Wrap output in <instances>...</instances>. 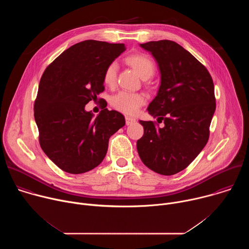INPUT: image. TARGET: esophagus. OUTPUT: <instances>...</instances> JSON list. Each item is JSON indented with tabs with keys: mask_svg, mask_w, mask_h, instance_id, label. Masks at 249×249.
Listing matches in <instances>:
<instances>
[{
	"mask_svg": "<svg viewBox=\"0 0 249 249\" xmlns=\"http://www.w3.org/2000/svg\"><path fill=\"white\" fill-rule=\"evenodd\" d=\"M125 120H126V125H132L136 122V119L133 117H130V116H126Z\"/></svg>",
	"mask_w": 249,
	"mask_h": 249,
	"instance_id": "obj_1",
	"label": "esophagus"
}]
</instances>
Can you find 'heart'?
I'll list each match as a JSON object with an SVG mask.
<instances>
[{
	"label": "heart",
	"instance_id": "b5f03b06",
	"mask_svg": "<svg viewBox=\"0 0 249 249\" xmlns=\"http://www.w3.org/2000/svg\"><path fill=\"white\" fill-rule=\"evenodd\" d=\"M126 63L132 67L136 73L143 79L148 80L155 72V64L147 55L133 54L126 58ZM117 64L115 62L110 63L103 73V84L107 87H113L116 81ZM145 96L142 93L120 91L112 98V105L117 110L133 115L136 114L142 105L145 103Z\"/></svg>",
	"mask_w": 249,
	"mask_h": 249
}]
</instances>
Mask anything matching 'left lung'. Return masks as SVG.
<instances>
[{
    "label": "left lung",
    "instance_id": "8db88e82",
    "mask_svg": "<svg viewBox=\"0 0 249 249\" xmlns=\"http://www.w3.org/2000/svg\"><path fill=\"white\" fill-rule=\"evenodd\" d=\"M140 46L153 55L160 75L148 112L164 125L160 128L153 121H139L144 135L137 141L138 154L150 169L172 175L186 168L207 144L216 110L214 83L208 70L174 41Z\"/></svg>",
    "mask_w": 249,
    "mask_h": 249
}]
</instances>
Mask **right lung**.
Masks as SVG:
<instances>
[{
    "instance_id": "add662e5",
    "label": "right lung",
    "mask_w": 249,
    "mask_h": 249,
    "mask_svg": "<svg viewBox=\"0 0 249 249\" xmlns=\"http://www.w3.org/2000/svg\"><path fill=\"white\" fill-rule=\"evenodd\" d=\"M124 44L85 40L65 50L44 71L34 103L39 143L62 170L80 174L96 167L124 116L104 108L97 116L86 104L104 90L103 73Z\"/></svg>"
}]
</instances>
